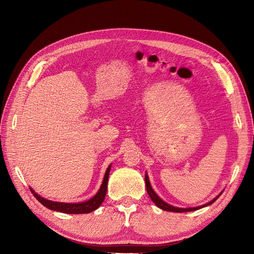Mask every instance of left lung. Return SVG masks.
Masks as SVG:
<instances>
[{"mask_svg":"<svg viewBox=\"0 0 254 254\" xmlns=\"http://www.w3.org/2000/svg\"><path fill=\"white\" fill-rule=\"evenodd\" d=\"M145 184H146V190H147V192H148L150 198L152 199V202H153L158 208H161V209L166 210V211H172V212H190V211H194V210H197V209H201V208H203V207L209 206V205L214 203V202L216 201V198H218V196L220 195V194H219L217 197H215L214 199H212L211 202H209L208 204H205V205H203V206L195 207V208H186V209H183V208H177V207H174V206H171V205L165 203L162 198H159V196L153 191V190H152V188H151V185H150V183H149V179H148L147 174L145 175Z\"/></svg>","mask_w":254,"mask_h":254,"instance_id":"obj_1","label":"left lung"}]
</instances>
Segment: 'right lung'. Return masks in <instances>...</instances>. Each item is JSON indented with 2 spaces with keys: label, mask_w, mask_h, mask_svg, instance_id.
<instances>
[{
  "label": "right lung",
  "mask_w": 254,
  "mask_h": 254,
  "mask_svg": "<svg viewBox=\"0 0 254 254\" xmlns=\"http://www.w3.org/2000/svg\"><path fill=\"white\" fill-rule=\"evenodd\" d=\"M110 169H111V166L108 167V169H107V171L105 173V177H104L103 183L101 185V189L98 191V193L92 198H90V199H88V201L83 202V203L68 204V203L52 202V201H48V199L43 198L42 196H40L33 190H31V191L40 203L50 210L59 211L62 213H66V214H82V213H89V212H92L96 209H98L104 201V198L106 196V192H107V185H108Z\"/></svg>",
  "instance_id": "right-lung-1"
}]
</instances>
